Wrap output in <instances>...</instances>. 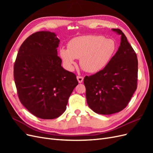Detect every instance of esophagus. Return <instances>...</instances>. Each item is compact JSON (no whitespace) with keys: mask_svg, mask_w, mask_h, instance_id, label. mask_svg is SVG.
Listing matches in <instances>:
<instances>
[{"mask_svg":"<svg viewBox=\"0 0 153 153\" xmlns=\"http://www.w3.org/2000/svg\"><path fill=\"white\" fill-rule=\"evenodd\" d=\"M76 78H77V80H78V81L79 83H82L83 82V80H84V77H83V76H77Z\"/></svg>","mask_w":153,"mask_h":153,"instance_id":"obj_1","label":"esophagus"}]
</instances>
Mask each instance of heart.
Returning a JSON list of instances; mask_svg holds the SVG:
<instances>
[{
    "mask_svg": "<svg viewBox=\"0 0 153 153\" xmlns=\"http://www.w3.org/2000/svg\"><path fill=\"white\" fill-rule=\"evenodd\" d=\"M115 50L116 43L114 39L103 36L88 35L71 40L68 49H61L60 55L69 70L73 69L75 59H80L83 69L89 73H96L107 65Z\"/></svg>",
    "mask_w": 153,
    "mask_h": 153,
    "instance_id": "1",
    "label": "heart"
}]
</instances>
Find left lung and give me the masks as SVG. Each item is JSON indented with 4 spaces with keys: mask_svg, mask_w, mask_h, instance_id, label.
I'll return each mask as SVG.
<instances>
[{
    "mask_svg": "<svg viewBox=\"0 0 153 153\" xmlns=\"http://www.w3.org/2000/svg\"><path fill=\"white\" fill-rule=\"evenodd\" d=\"M121 36L118 50L102 70L85 76L87 103L94 112L110 115L126 107L137 88L138 59L124 34Z\"/></svg>",
    "mask_w": 153,
    "mask_h": 153,
    "instance_id": "obj_1",
    "label": "left lung"
}]
</instances>
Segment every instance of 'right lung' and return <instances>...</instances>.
I'll use <instances>...</instances> for the list:
<instances>
[{
	"instance_id": "obj_1",
	"label": "right lung",
	"mask_w": 153,
	"mask_h": 153,
	"mask_svg": "<svg viewBox=\"0 0 153 153\" xmlns=\"http://www.w3.org/2000/svg\"><path fill=\"white\" fill-rule=\"evenodd\" d=\"M55 33L37 32L22 44L14 64V79L21 103L36 117L55 119L66 110L78 82L57 55Z\"/></svg>"
}]
</instances>
